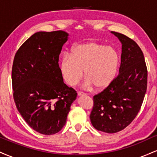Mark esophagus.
Listing matches in <instances>:
<instances>
[{"mask_svg":"<svg viewBox=\"0 0 157 157\" xmlns=\"http://www.w3.org/2000/svg\"><path fill=\"white\" fill-rule=\"evenodd\" d=\"M77 95H78L79 97H80V96H84L85 94H84V93H82V92H77Z\"/></svg>","mask_w":157,"mask_h":157,"instance_id":"esophagus-1","label":"esophagus"}]
</instances>
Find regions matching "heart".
I'll return each mask as SVG.
<instances>
[{"mask_svg": "<svg viewBox=\"0 0 157 157\" xmlns=\"http://www.w3.org/2000/svg\"><path fill=\"white\" fill-rule=\"evenodd\" d=\"M120 58L114 48L100 43L90 41L73 46L71 53L64 54L60 62L63 78L69 86L78 83L83 76V86L99 90L105 89L112 83L117 74Z\"/></svg>", "mask_w": 157, "mask_h": 157, "instance_id": "1", "label": "heart"}]
</instances>
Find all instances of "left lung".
Here are the masks:
<instances>
[{
    "instance_id": "obj_1",
    "label": "left lung",
    "mask_w": 157,
    "mask_h": 157,
    "mask_svg": "<svg viewBox=\"0 0 157 157\" xmlns=\"http://www.w3.org/2000/svg\"><path fill=\"white\" fill-rule=\"evenodd\" d=\"M122 44L119 75L108 88L93 97L90 114L97 130L113 134L125 128L136 117L147 90V71L141 48L127 36L111 32Z\"/></svg>"
}]
</instances>
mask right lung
<instances>
[{"label":"right lung","mask_w":157,"mask_h":157,"mask_svg":"<svg viewBox=\"0 0 157 157\" xmlns=\"http://www.w3.org/2000/svg\"><path fill=\"white\" fill-rule=\"evenodd\" d=\"M68 37L61 30L36 32L14 58L12 82L16 107L26 123L40 134L59 132L77 98L76 91L64 83L58 64Z\"/></svg>","instance_id":"right-lung-1"}]
</instances>
